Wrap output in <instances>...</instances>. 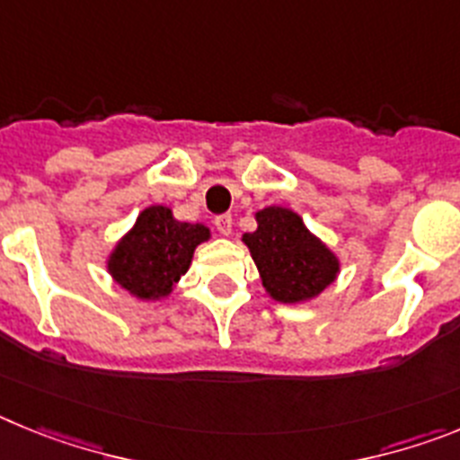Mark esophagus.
<instances>
[{"label": "esophagus", "instance_id": "esophagus-1", "mask_svg": "<svg viewBox=\"0 0 460 460\" xmlns=\"http://www.w3.org/2000/svg\"><path fill=\"white\" fill-rule=\"evenodd\" d=\"M214 226H217V230L223 237H227V234L233 233V217L230 214H221V217L214 218Z\"/></svg>", "mask_w": 460, "mask_h": 460}]
</instances>
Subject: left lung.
<instances>
[{
  "label": "left lung",
  "instance_id": "1",
  "mask_svg": "<svg viewBox=\"0 0 460 460\" xmlns=\"http://www.w3.org/2000/svg\"><path fill=\"white\" fill-rule=\"evenodd\" d=\"M253 233L242 242L251 251L267 295L280 304H306L336 280L341 260L313 234L304 218L288 207L271 205L255 211Z\"/></svg>",
  "mask_w": 460,
  "mask_h": 460
}]
</instances>
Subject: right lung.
Instances as JSON below:
<instances>
[{
    "instance_id": "add662e5",
    "label": "right lung",
    "mask_w": 460,
    "mask_h": 460,
    "mask_svg": "<svg viewBox=\"0 0 460 460\" xmlns=\"http://www.w3.org/2000/svg\"><path fill=\"white\" fill-rule=\"evenodd\" d=\"M205 223L174 218L165 205H149L137 214L105 258V270L121 290L137 302H161L189 271L195 249L209 242Z\"/></svg>"
}]
</instances>
